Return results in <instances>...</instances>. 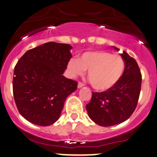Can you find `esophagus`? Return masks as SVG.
I'll use <instances>...</instances> for the list:
<instances>
[{"label":"esophagus","mask_w":157,"mask_h":157,"mask_svg":"<svg viewBox=\"0 0 157 157\" xmlns=\"http://www.w3.org/2000/svg\"><path fill=\"white\" fill-rule=\"evenodd\" d=\"M84 86V84L82 83V82H78V88H81Z\"/></svg>","instance_id":"1"}]
</instances>
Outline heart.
<instances>
[{"label": "heart", "mask_w": 157, "mask_h": 157, "mask_svg": "<svg viewBox=\"0 0 157 157\" xmlns=\"http://www.w3.org/2000/svg\"><path fill=\"white\" fill-rule=\"evenodd\" d=\"M71 78L81 75L88 69V77L95 89L105 91L112 88L121 78L125 69L124 59L106 51H89L80 59L72 58L67 66Z\"/></svg>", "instance_id": "obj_1"}]
</instances>
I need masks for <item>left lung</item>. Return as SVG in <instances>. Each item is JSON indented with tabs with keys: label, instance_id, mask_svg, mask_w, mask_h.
Returning a JSON list of instances; mask_svg holds the SVG:
<instances>
[{
	"label": "left lung",
	"instance_id": "left-lung-1",
	"mask_svg": "<svg viewBox=\"0 0 157 157\" xmlns=\"http://www.w3.org/2000/svg\"><path fill=\"white\" fill-rule=\"evenodd\" d=\"M113 47L119 51L117 47ZM121 56L125 62L121 78L107 91L92 92L91 101L86 105L90 118L102 127L114 126L128 120L139 99L142 82L139 66L126 52Z\"/></svg>",
	"mask_w": 157,
	"mask_h": 157
}]
</instances>
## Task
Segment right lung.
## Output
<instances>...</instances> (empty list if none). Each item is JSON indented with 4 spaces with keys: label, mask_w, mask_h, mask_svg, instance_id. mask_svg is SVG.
Instances as JSON below:
<instances>
[{
    "label": "right lung",
    "mask_w": 157,
    "mask_h": 157,
    "mask_svg": "<svg viewBox=\"0 0 157 157\" xmlns=\"http://www.w3.org/2000/svg\"><path fill=\"white\" fill-rule=\"evenodd\" d=\"M72 46L54 42L29 49L14 68L13 98L20 114L30 123L49 126L59 118L77 82L63 76Z\"/></svg>",
    "instance_id": "right-lung-1"
}]
</instances>
